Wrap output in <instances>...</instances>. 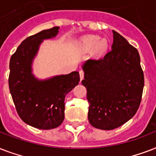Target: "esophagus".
Returning a JSON list of instances; mask_svg holds the SVG:
<instances>
[{
	"instance_id": "esophagus-1",
	"label": "esophagus",
	"mask_w": 156,
	"mask_h": 156,
	"mask_svg": "<svg viewBox=\"0 0 156 156\" xmlns=\"http://www.w3.org/2000/svg\"><path fill=\"white\" fill-rule=\"evenodd\" d=\"M84 72L83 70H80V80L84 79Z\"/></svg>"
}]
</instances>
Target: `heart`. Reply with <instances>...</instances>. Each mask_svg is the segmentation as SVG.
Returning <instances> with one entry per match:
<instances>
[{"label": "heart", "instance_id": "heart-1", "mask_svg": "<svg viewBox=\"0 0 156 156\" xmlns=\"http://www.w3.org/2000/svg\"><path fill=\"white\" fill-rule=\"evenodd\" d=\"M98 41H99V37L97 36H87L81 40V45L84 50L88 51L94 49V47H95L97 44L95 48V52L97 54H102L107 49V43L105 40H102L99 42Z\"/></svg>", "mask_w": 156, "mask_h": 156}]
</instances>
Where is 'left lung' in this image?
<instances>
[{"label": "left lung", "instance_id": "8db88e82", "mask_svg": "<svg viewBox=\"0 0 156 156\" xmlns=\"http://www.w3.org/2000/svg\"><path fill=\"white\" fill-rule=\"evenodd\" d=\"M113 32L112 49L99 59L83 65L92 126L112 130L121 126L138 110L144 75L137 49L118 32Z\"/></svg>", "mask_w": 156, "mask_h": 156}]
</instances>
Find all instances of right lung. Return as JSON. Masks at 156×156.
I'll list each match as a JSON object with an SVG mask.
<instances>
[{"label":"right lung","instance_id":"1","mask_svg":"<svg viewBox=\"0 0 156 156\" xmlns=\"http://www.w3.org/2000/svg\"><path fill=\"white\" fill-rule=\"evenodd\" d=\"M58 29L54 27L26 38L9 61V88L17 112L23 121L40 129H52L62 123L65 97L80 81L78 72L46 80L32 74V60L40 44L57 36Z\"/></svg>","mask_w":156,"mask_h":156}]
</instances>
